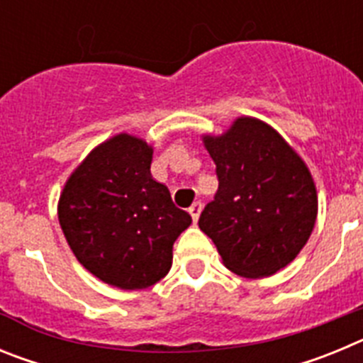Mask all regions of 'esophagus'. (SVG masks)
Masks as SVG:
<instances>
[{
  "label": "esophagus",
  "instance_id": "obj_1",
  "mask_svg": "<svg viewBox=\"0 0 363 363\" xmlns=\"http://www.w3.org/2000/svg\"><path fill=\"white\" fill-rule=\"evenodd\" d=\"M200 213H201L200 201H196V203H192L191 207H189V214H191L192 220H194V221H198V218H200Z\"/></svg>",
  "mask_w": 363,
  "mask_h": 363
}]
</instances>
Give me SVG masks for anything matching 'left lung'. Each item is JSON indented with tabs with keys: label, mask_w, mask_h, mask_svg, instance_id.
I'll return each mask as SVG.
<instances>
[{
	"label": "left lung",
	"mask_w": 363,
	"mask_h": 363,
	"mask_svg": "<svg viewBox=\"0 0 363 363\" xmlns=\"http://www.w3.org/2000/svg\"><path fill=\"white\" fill-rule=\"evenodd\" d=\"M201 140L220 185L198 225L234 274L272 277L296 258L316 223L318 194L309 167L258 118L240 116L225 133Z\"/></svg>",
	"instance_id": "8db88e82"
}]
</instances>
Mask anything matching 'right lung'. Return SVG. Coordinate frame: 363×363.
I'll use <instances>...</instances> for the list:
<instances>
[{"mask_svg": "<svg viewBox=\"0 0 363 363\" xmlns=\"http://www.w3.org/2000/svg\"><path fill=\"white\" fill-rule=\"evenodd\" d=\"M152 145L120 133L86 154L63 185L57 220L76 259L104 284L147 289L172 265L192 223L150 174Z\"/></svg>", "mask_w": 363, "mask_h": 363, "instance_id": "right-lung-1", "label": "right lung"}]
</instances>
